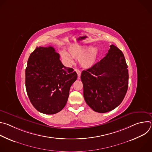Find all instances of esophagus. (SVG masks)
Masks as SVG:
<instances>
[{
    "mask_svg": "<svg viewBox=\"0 0 152 152\" xmlns=\"http://www.w3.org/2000/svg\"><path fill=\"white\" fill-rule=\"evenodd\" d=\"M75 72L77 73V78L78 79H80V74H81V72L79 70V69H75Z\"/></svg>",
    "mask_w": 152,
    "mask_h": 152,
    "instance_id": "34e87169",
    "label": "esophagus"
}]
</instances>
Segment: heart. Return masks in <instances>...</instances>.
Segmentation results:
<instances>
[{
  "label": "heart",
  "instance_id": "obj_1",
  "mask_svg": "<svg viewBox=\"0 0 152 152\" xmlns=\"http://www.w3.org/2000/svg\"><path fill=\"white\" fill-rule=\"evenodd\" d=\"M69 54L65 51L61 52V55L65 61L71 63L73 62V58L79 60L82 67L88 68L94 64L98 56L99 49L96 47L88 49L85 46L72 45L69 49Z\"/></svg>",
  "mask_w": 152,
  "mask_h": 152
}]
</instances>
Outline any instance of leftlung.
Instances as JSON below:
<instances>
[{
	"label": "left lung",
	"mask_w": 152,
	"mask_h": 152,
	"mask_svg": "<svg viewBox=\"0 0 152 152\" xmlns=\"http://www.w3.org/2000/svg\"><path fill=\"white\" fill-rule=\"evenodd\" d=\"M106 56L80 78L83 97L91 109L100 113L114 110L123 101L128 88L129 73L123 52L112 45Z\"/></svg>",
	"instance_id": "8db88e82"
}]
</instances>
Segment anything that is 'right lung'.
Listing matches in <instances>:
<instances>
[{
    "label": "right lung",
    "instance_id": "obj_1",
    "mask_svg": "<svg viewBox=\"0 0 152 152\" xmlns=\"http://www.w3.org/2000/svg\"><path fill=\"white\" fill-rule=\"evenodd\" d=\"M59 55L52 46L38 47L32 52L25 71L26 89L35 109L46 114H55L66 106L70 86L77 75L65 67Z\"/></svg>",
    "mask_w": 152,
    "mask_h": 152
}]
</instances>
